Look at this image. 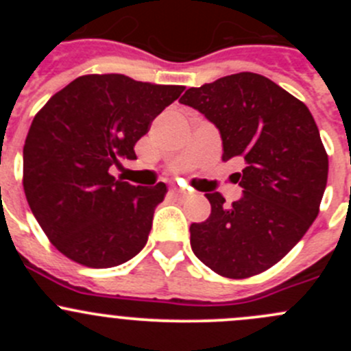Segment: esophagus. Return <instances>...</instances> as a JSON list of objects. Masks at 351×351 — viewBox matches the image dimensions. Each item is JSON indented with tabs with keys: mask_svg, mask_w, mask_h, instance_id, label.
I'll return each mask as SVG.
<instances>
[{
	"mask_svg": "<svg viewBox=\"0 0 351 351\" xmlns=\"http://www.w3.org/2000/svg\"><path fill=\"white\" fill-rule=\"evenodd\" d=\"M169 193H171V195H175V197H186L189 195V190H185V189H178V186H173L171 190H169Z\"/></svg>",
	"mask_w": 351,
	"mask_h": 351,
	"instance_id": "esophagus-1",
	"label": "esophagus"
}]
</instances>
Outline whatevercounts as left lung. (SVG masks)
<instances>
[{"label":"left lung","instance_id":"left-lung-1","mask_svg":"<svg viewBox=\"0 0 351 351\" xmlns=\"http://www.w3.org/2000/svg\"><path fill=\"white\" fill-rule=\"evenodd\" d=\"M180 104L221 130L222 161L241 158L244 195L231 207L207 193L210 215L190 226L195 256L228 278H247L282 260L319 214L328 153L309 108L268 77L238 73L185 91Z\"/></svg>","mask_w":351,"mask_h":351}]
</instances>
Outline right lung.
<instances>
[{
	"label": "right lung",
	"instance_id": "right-lung-1",
	"mask_svg": "<svg viewBox=\"0 0 351 351\" xmlns=\"http://www.w3.org/2000/svg\"><path fill=\"white\" fill-rule=\"evenodd\" d=\"M185 90L123 74H84L35 115L23 146V190L49 241L83 267L112 268L147 243L165 183L134 186L110 166Z\"/></svg>",
	"mask_w": 351,
	"mask_h": 351
}]
</instances>
